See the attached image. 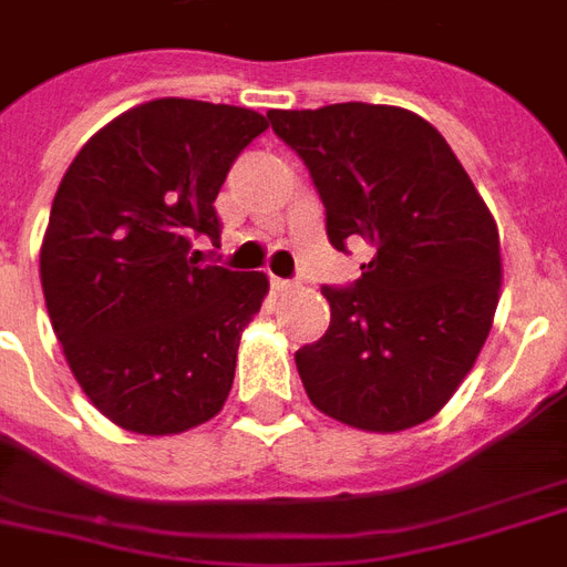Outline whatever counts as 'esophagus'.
Returning a JSON list of instances; mask_svg holds the SVG:
<instances>
[{"mask_svg": "<svg viewBox=\"0 0 567 567\" xmlns=\"http://www.w3.org/2000/svg\"><path fill=\"white\" fill-rule=\"evenodd\" d=\"M270 285H274V293H279V297L293 291V282H288V279H279V276H274V279H270Z\"/></svg>", "mask_w": 567, "mask_h": 567, "instance_id": "obj_1", "label": "esophagus"}]
</instances>
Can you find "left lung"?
<instances>
[{
  "label": "left lung",
  "mask_w": 567,
  "mask_h": 567,
  "mask_svg": "<svg viewBox=\"0 0 567 567\" xmlns=\"http://www.w3.org/2000/svg\"><path fill=\"white\" fill-rule=\"evenodd\" d=\"M309 167L336 249L371 258L323 288L329 329L297 350L311 405L364 432L430 421L456 394L501 300V231L441 132L396 105L267 111Z\"/></svg>",
  "instance_id": "obj_1"
}]
</instances>
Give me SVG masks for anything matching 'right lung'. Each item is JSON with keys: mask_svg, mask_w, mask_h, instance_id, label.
Segmentation results:
<instances>
[{"mask_svg": "<svg viewBox=\"0 0 567 567\" xmlns=\"http://www.w3.org/2000/svg\"><path fill=\"white\" fill-rule=\"evenodd\" d=\"M267 128L258 111L164 100L123 111L75 155L52 199L40 285L66 364L120 430L179 435L220 412L265 274L199 265L214 199Z\"/></svg>", "mask_w": 567, "mask_h": 567, "instance_id": "obj_1", "label": "right lung"}]
</instances>
